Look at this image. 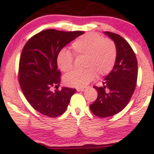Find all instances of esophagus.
<instances>
[{"instance_id":"esophagus-1","label":"esophagus","mask_w":154,"mask_h":154,"mask_svg":"<svg viewBox=\"0 0 154 154\" xmlns=\"http://www.w3.org/2000/svg\"><path fill=\"white\" fill-rule=\"evenodd\" d=\"M87 90V88H77V91L78 92H83Z\"/></svg>"}]
</instances>
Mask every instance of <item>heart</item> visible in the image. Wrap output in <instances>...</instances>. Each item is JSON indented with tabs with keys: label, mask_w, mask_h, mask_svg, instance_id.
<instances>
[{
	"label": "heart",
	"mask_w": 154,
	"mask_h": 154,
	"mask_svg": "<svg viewBox=\"0 0 154 154\" xmlns=\"http://www.w3.org/2000/svg\"><path fill=\"white\" fill-rule=\"evenodd\" d=\"M74 54L83 57L82 70H74L64 76L65 85L73 88H83L94 79L95 75L102 77L109 73L116 63L117 49L109 38H103L97 34H87L76 39L72 44ZM73 56L67 50L63 49L57 55L58 67L63 72L73 67Z\"/></svg>",
	"instance_id": "1"
}]
</instances>
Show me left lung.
<instances>
[{"mask_svg": "<svg viewBox=\"0 0 154 154\" xmlns=\"http://www.w3.org/2000/svg\"><path fill=\"white\" fill-rule=\"evenodd\" d=\"M105 34L116 44L117 57L103 86H94L97 97L90 108L100 118L114 116L125 108L134 92L138 77V62L130 44L117 34L110 31H105Z\"/></svg>", "mask_w": 154, "mask_h": 154, "instance_id": "obj_1", "label": "left lung"}]
</instances>
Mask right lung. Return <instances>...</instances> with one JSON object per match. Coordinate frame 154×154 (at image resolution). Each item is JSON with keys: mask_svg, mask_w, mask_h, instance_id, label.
Listing matches in <instances>:
<instances>
[{"mask_svg": "<svg viewBox=\"0 0 154 154\" xmlns=\"http://www.w3.org/2000/svg\"><path fill=\"white\" fill-rule=\"evenodd\" d=\"M84 31L47 29L33 36L22 50L18 67V81L26 99L44 116L55 118L65 112L75 89L62 88L51 91L60 84L61 72L57 58L63 47Z\"/></svg>", "mask_w": 154, "mask_h": 154, "instance_id": "obj_1", "label": "right lung"}]
</instances>
